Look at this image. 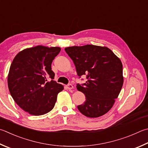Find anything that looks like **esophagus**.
<instances>
[{
	"label": "esophagus",
	"instance_id": "esophagus-1",
	"mask_svg": "<svg viewBox=\"0 0 148 148\" xmlns=\"http://www.w3.org/2000/svg\"><path fill=\"white\" fill-rule=\"evenodd\" d=\"M66 87L67 89H69V90H71V89H72V88H74V87L71 84H69L68 85H66Z\"/></svg>",
	"mask_w": 148,
	"mask_h": 148
}]
</instances>
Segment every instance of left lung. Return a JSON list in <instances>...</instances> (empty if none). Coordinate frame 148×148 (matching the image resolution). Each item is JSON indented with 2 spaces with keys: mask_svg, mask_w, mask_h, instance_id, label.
<instances>
[{
  "mask_svg": "<svg viewBox=\"0 0 148 148\" xmlns=\"http://www.w3.org/2000/svg\"><path fill=\"white\" fill-rule=\"evenodd\" d=\"M65 50L73 61L77 75L87 76L85 83L77 85V89L86 97L77 109L89 118L103 116L113 106L122 89V61L106 47L87 45L66 47Z\"/></svg>",
  "mask_w": 148,
  "mask_h": 148,
  "instance_id": "left-lung-1",
  "label": "left lung"
}]
</instances>
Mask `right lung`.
Masks as SVG:
<instances>
[{
  "instance_id": "right-lung-1",
  "label": "right lung",
  "mask_w": 148,
  "mask_h": 148,
  "mask_svg": "<svg viewBox=\"0 0 148 148\" xmlns=\"http://www.w3.org/2000/svg\"><path fill=\"white\" fill-rule=\"evenodd\" d=\"M60 47L38 46L18 52L11 64L8 85L12 98L29 114L39 116L50 112L64 87L52 80L51 65ZM50 77L52 80L47 82Z\"/></svg>"
}]
</instances>
